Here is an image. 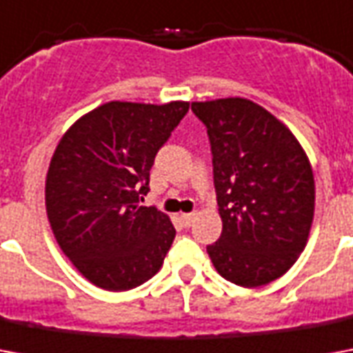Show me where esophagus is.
Wrapping results in <instances>:
<instances>
[{
	"label": "esophagus",
	"instance_id": "34e87169",
	"mask_svg": "<svg viewBox=\"0 0 353 353\" xmlns=\"http://www.w3.org/2000/svg\"><path fill=\"white\" fill-rule=\"evenodd\" d=\"M194 220H196V214H194V212H188V214H181V221H183V225H185V227L192 225Z\"/></svg>",
	"mask_w": 353,
	"mask_h": 353
}]
</instances>
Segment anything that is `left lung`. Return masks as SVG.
<instances>
[{
	"label": "left lung",
	"instance_id": "obj_1",
	"mask_svg": "<svg viewBox=\"0 0 353 353\" xmlns=\"http://www.w3.org/2000/svg\"><path fill=\"white\" fill-rule=\"evenodd\" d=\"M192 112L209 133L223 223L207 252L232 284H269L307 243L315 212L310 159L290 128L249 99L192 102Z\"/></svg>",
	"mask_w": 353,
	"mask_h": 353
}]
</instances>
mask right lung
<instances>
[{"mask_svg":"<svg viewBox=\"0 0 353 353\" xmlns=\"http://www.w3.org/2000/svg\"><path fill=\"white\" fill-rule=\"evenodd\" d=\"M188 102L112 101L63 133L46 177V210L63 254L91 284L128 291L163 265L176 238L165 212L141 207L155 154Z\"/></svg>","mask_w":353,"mask_h":353,"instance_id":"add662e5","label":"right lung"}]
</instances>
